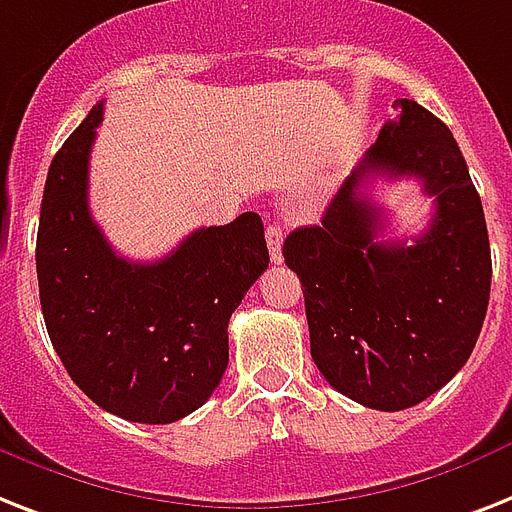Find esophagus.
Wrapping results in <instances>:
<instances>
[{
    "label": "esophagus",
    "instance_id": "1",
    "mask_svg": "<svg viewBox=\"0 0 512 512\" xmlns=\"http://www.w3.org/2000/svg\"><path fill=\"white\" fill-rule=\"evenodd\" d=\"M265 242H268V249H270V260H273V263H281V260H284V255H281L284 231H281L278 226H268L265 228Z\"/></svg>",
    "mask_w": 512,
    "mask_h": 512
}]
</instances>
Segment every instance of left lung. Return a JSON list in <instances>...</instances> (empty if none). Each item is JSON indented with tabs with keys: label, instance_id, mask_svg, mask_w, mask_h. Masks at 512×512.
<instances>
[{
	"label": "left lung",
	"instance_id": "8db88e82",
	"mask_svg": "<svg viewBox=\"0 0 512 512\" xmlns=\"http://www.w3.org/2000/svg\"><path fill=\"white\" fill-rule=\"evenodd\" d=\"M357 165L318 226L286 236L302 281L310 352L328 384L373 410H405L471 357L484 326L492 252L484 207L458 141L413 99ZM368 175L418 177L435 218L413 245L378 243L380 208L359 191Z\"/></svg>",
	"mask_w": 512,
	"mask_h": 512
}]
</instances>
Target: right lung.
Masks as SVG:
<instances>
[{
  "instance_id": "add662e5",
  "label": "right lung",
  "mask_w": 512,
  "mask_h": 512,
  "mask_svg": "<svg viewBox=\"0 0 512 512\" xmlns=\"http://www.w3.org/2000/svg\"><path fill=\"white\" fill-rule=\"evenodd\" d=\"M102 102L49 165L36 236L41 313L68 376L134 423L194 413L228 365V321L268 268L263 220L197 228L155 263L120 257L89 210Z\"/></svg>"
}]
</instances>
